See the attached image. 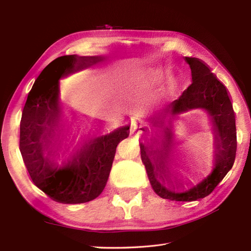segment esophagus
Masks as SVG:
<instances>
[{"label": "esophagus", "mask_w": 251, "mask_h": 251, "mask_svg": "<svg viewBox=\"0 0 251 251\" xmlns=\"http://www.w3.org/2000/svg\"><path fill=\"white\" fill-rule=\"evenodd\" d=\"M143 128H148V126L142 125L139 120H136L134 123V130H143Z\"/></svg>", "instance_id": "esophagus-1"}]
</instances>
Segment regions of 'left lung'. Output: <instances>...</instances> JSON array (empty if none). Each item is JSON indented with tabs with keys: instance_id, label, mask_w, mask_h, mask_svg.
<instances>
[{
	"instance_id": "obj_1",
	"label": "left lung",
	"mask_w": 251,
	"mask_h": 251,
	"mask_svg": "<svg viewBox=\"0 0 251 251\" xmlns=\"http://www.w3.org/2000/svg\"><path fill=\"white\" fill-rule=\"evenodd\" d=\"M185 60L191 67L192 85L178 100L168 104L161 114L150 117L149 121L154 126L162 127L164 120L161 117H164L166 113L176 115L189 110H204L211 120L215 134V168L200 183L187 191L179 192L178 188L183 187L182 183L184 181L172 173L171 157L174 155V150L171 128H163L164 139L161 141V147L154 149V146L140 143L141 160L146 166L151 187L159 197L172 201H196L208 196L232 168L237 151L235 115L228 91L201 59L185 57ZM171 176L175 178V184Z\"/></svg>"
}]
</instances>
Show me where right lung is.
Returning a JSON list of instances; mask_svg holds the SVG:
<instances>
[{
    "label": "right lung",
    "instance_id": "right-lung-1",
    "mask_svg": "<svg viewBox=\"0 0 251 251\" xmlns=\"http://www.w3.org/2000/svg\"><path fill=\"white\" fill-rule=\"evenodd\" d=\"M100 59V56L57 57L37 76L23 109L20 124L23 160L33 183L59 203L77 204L97 198L107 184L118 143L128 136L130 126L119 127L83 141L62 168L53 160L63 131L58 80Z\"/></svg>",
    "mask_w": 251,
    "mask_h": 251
}]
</instances>
